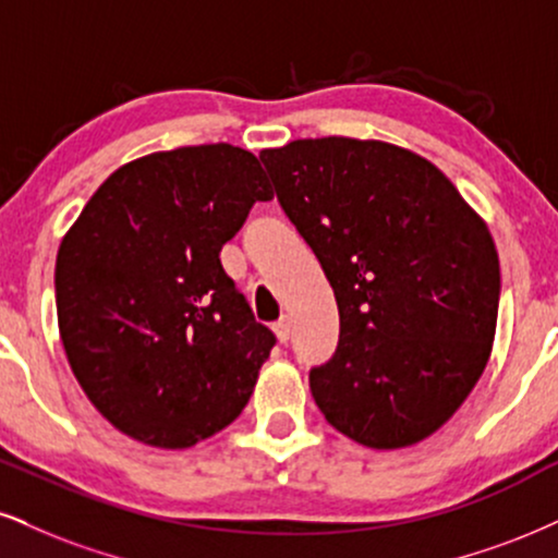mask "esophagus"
<instances>
[{
    "label": "esophagus",
    "mask_w": 558,
    "mask_h": 558,
    "mask_svg": "<svg viewBox=\"0 0 558 558\" xmlns=\"http://www.w3.org/2000/svg\"><path fill=\"white\" fill-rule=\"evenodd\" d=\"M274 333H277L279 343L290 341V336H292V323H290V318H281V320L274 323Z\"/></svg>",
    "instance_id": "obj_1"
}]
</instances>
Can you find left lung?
<instances>
[{
    "label": "left lung",
    "instance_id": "left-lung-1",
    "mask_svg": "<svg viewBox=\"0 0 558 558\" xmlns=\"http://www.w3.org/2000/svg\"><path fill=\"white\" fill-rule=\"evenodd\" d=\"M339 305V347L311 369L315 403L375 450L422 442L489 362L499 256L489 227L429 160L323 136L260 153Z\"/></svg>",
    "mask_w": 558,
    "mask_h": 558
}]
</instances>
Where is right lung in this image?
Listing matches in <instances>:
<instances>
[{
	"label": "right lung",
	"instance_id": "1",
	"mask_svg": "<svg viewBox=\"0 0 558 558\" xmlns=\"http://www.w3.org/2000/svg\"><path fill=\"white\" fill-rule=\"evenodd\" d=\"M268 198L247 149L198 144L123 165L69 227L53 274L61 343L123 435L181 450L245 409L277 336L219 251Z\"/></svg>",
	"mask_w": 558,
	"mask_h": 558
}]
</instances>
